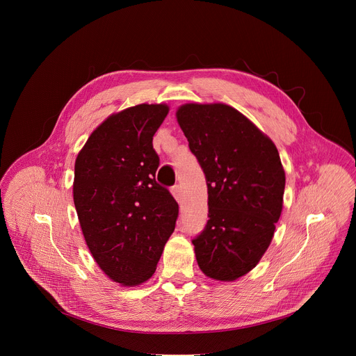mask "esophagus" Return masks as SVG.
Wrapping results in <instances>:
<instances>
[{"label": "esophagus", "mask_w": 356, "mask_h": 356, "mask_svg": "<svg viewBox=\"0 0 356 356\" xmlns=\"http://www.w3.org/2000/svg\"><path fill=\"white\" fill-rule=\"evenodd\" d=\"M172 194L175 195V198H176L179 202H181V187H180L179 184L173 186V188H172Z\"/></svg>", "instance_id": "1"}]
</instances>
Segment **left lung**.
Listing matches in <instances>:
<instances>
[{
	"label": "left lung",
	"mask_w": 356,
	"mask_h": 356,
	"mask_svg": "<svg viewBox=\"0 0 356 356\" xmlns=\"http://www.w3.org/2000/svg\"><path fill=\"white\" fill-rule=\"evenodd\" d=\"M176 117L209 190V221L191 241L197 264L206 276L232 282L255 268L272 242L286 184L279 152L227 104H184Z\"/></svg>",
	"instance_id": "8db88e82"
}]
</instances>
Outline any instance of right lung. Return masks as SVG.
<instances>
[{
  "label": "right lung",
  "mask_w": 356,
  "mask_h": 356,
  "mask_svg": "<svg viewBox=\"0 0 356 356\" xmlns=\"http://www.w3.org/2000/svg\"><path fill=\"white\" fill-rule=\"evenodd\" d=\"M166 104H139L98 125L74 165L73 198L86 243L111 280L138 286L156 270L179 204L156 183L154 135Z\"/></svg>",
  "instance_id": "obj_1"
}]
</instances>
